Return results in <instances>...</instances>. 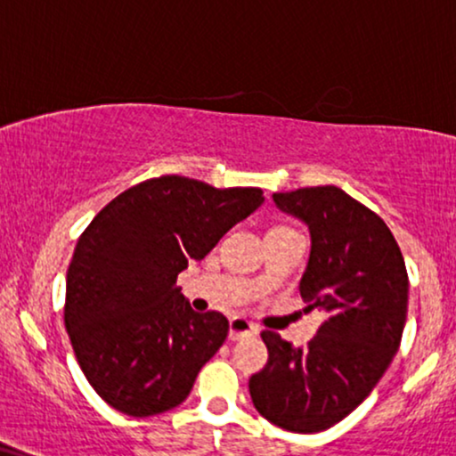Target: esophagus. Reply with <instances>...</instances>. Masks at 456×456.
<instances>
[{"instance_id": "1", "label": "esophagus", "mask_w": 456, "mask_h": 456, "mask_svg": "<svg viewBox=\"0 0 456 456\" xmlns=\"http://www.w3.org/2000/svg\"><path fill=\"white\" fill-rule=\"evenodd\" d=\"M259 336V329L252 325L250 321H246L242 316H235L229 321V339L238 342V339L244 338H255Z\"/></svg>"}]
</instances>
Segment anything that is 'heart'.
Instances as JSON below:
<instances>
[{"label":"heart","instance_id":"b5f03b06","mask_svg":"<svg viewBox=\"0 0 456 456\" xmlns=\"http://www.w3.org/2000/svg\"><path fill=\"white\" fill-rule=\"evenodd\" d=\"M272 232H289V227H273Z\"/></svg>","mask_w":456,"mask_h":456}]
</instances>
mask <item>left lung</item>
Here are the masks:
<instances>
[{"label":"left lung","instance_id":"8db88e82","mask_svg":"<svg viewBox=\"0 0 456 456\" xmlns=\"http://www.w3.org/2000/svg\"><path fill=\"white\" fill-rule=\"evenodd\" d=\"M273 204L308 227L312 248L299 293L327 318L305 348L263 331L265 370L250 378L263 419L293 433L333 427L365 402L399 342L408 273L391 229L338 186L273 193Z\"/></svg>","mask_w":456,"mask_h":456}]
</instances>
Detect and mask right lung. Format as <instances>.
<instances>
[{
  "instance_id": "1",
  "label": "right lung",
  "mask_w": 456,
  "mask_h": 456,
  "mask_svg": "<svg viewBox=\"0 0 456 456\" xmlns=\"http://www.w3.org/2000/svg\"><path fill=\"white\" fill-rule=\"evenodd\" d=\"M263 201L261 189L161 175L131 186L93 218L69 263L65 329L103 402L144 419L189 397L229 322L221 312L191 308L175 278Z\"/></svg>"
}]
</instances>
